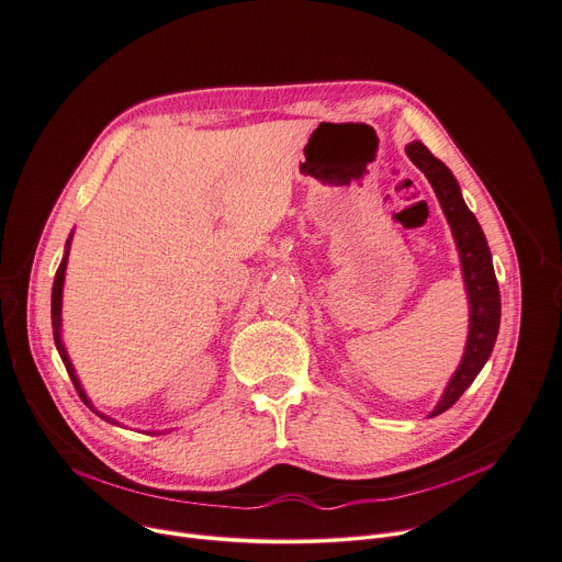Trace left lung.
<instances>
[{
	"instance_id": "obj_1",
	"label": "left lung",
	"mask_w": 562,
	"mask_h": 562,
	"mask_svg": "<svg viewBox=\"0 0 562 562\" xmlns=\"http://www.w3.org/2000/svg\"><path fill=\"white\" fill-rule=\"evenodd\" d=\"M405 151L407 157H411V161L428 177L446 213V220L452 228V235L459 248V258H462V271H464L469 302H471V329H469L464 359L459 363L441 401L437 403V407L430 415V417H437L443 411H448L450 405H454V401L467 392V387L475 381V376L488 361L497 338V329H499V286L493 271V260H491L486 237L475 215L464 203L452 172L437 157H432V151L419 140L407 145Z\"/></svg>"
}]
</instances>
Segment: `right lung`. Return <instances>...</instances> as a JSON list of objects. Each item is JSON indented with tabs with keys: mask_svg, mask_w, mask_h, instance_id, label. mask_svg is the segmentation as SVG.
Segmentation results:
<instances>
[{
	"mask_svg": "<svg viewBox=\"0 0 562 562\" xmlns=\"http://www.w3.org/2000/svg\"><path fill=\"white\" fill-rule=\"evenodd\" d=\"M67 258H69V244H67L65 258H63V262H60V267H58V271H56L54 291H50V325H54V340H56V347H58L60 359H63V363H65V368H67V372H69V376H71V381H74V387H76V392L80 394V398L89 405V398H87L85 390L80 387V381H78V376H76V372H74V366H71V361H69L67 349H65V345H63V340H60V325H63V316H60V312H63V284H65ZM89 407H91V405H89ZM91 411H93V407H91ZM93 413H95V411H93ZM95 415H98V417H103L105 422H112V419H110V417H105V415H100V413H95ZM112 424H114V422H112Z\"/></svg>",
	"mask_w": 562,
	"mask_h": 562,
	"instance_id": "right-lung-1",
	"label": "right lung"
}]
</instances>
